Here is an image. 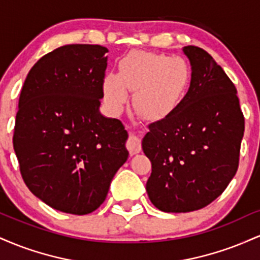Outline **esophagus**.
Returning <instances> with one entry per match:
<instances>
[{
  "mask_svg": "<svg viewBox=\"0 0 260 260\" xmlns=\"http://www.w3.org/2000/svg\"><path fill=\"white\" fill-rule=\"evenodd\" d=\"M126 147L131 155L139 153L140 149H142V144H140L139 137L134 136V134H129V137H128L127 143H126Z\"/></svg>",
  "mask_w": 260,
  "mask_h": 260,
  "instance_id": "esophagus-1",
  "label": "esophagus"
}]
</instances>
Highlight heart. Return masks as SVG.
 I'll use <instances>...</instances> for the list:
<instances>
[{
    "label": "heart",
    "mask_w": 260,
    "mask_h": 260,
    "mask_svg": "<svg viewBox=\"0 0 260 260\" xmlns=\"http://www.w3.org/2000/svg\"><path fill=\"white\" fill-rule=\"evenodd\" d=\"M189 82V68L182 58L151 52H132L120 63L118 76L107 74L106 100L120 109L134 92V107L150 120L165 117L180 104Z\"/></svg>",
    "instance_id": "1"
}]
</instances>
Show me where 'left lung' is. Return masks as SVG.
Wrapping results in <instances>:
<instances>
[{"label": "left lung", "instance_id": "left-lung-1", "mask_svg": "<svg viewBox=\"0 0 260 260\" xmlns=\"http://www.w3.org/2000/svg\"><path fill=\"white\" fill-rule=\"evenodd\" d=\"M192 64L187 94L142 142L151 161L147 192L166 213L207 207L236 175L244 117L234 83L205 50L183 49Z\"/></svg>", "mask_w": 260, "mask_h": 260}]
</instances>
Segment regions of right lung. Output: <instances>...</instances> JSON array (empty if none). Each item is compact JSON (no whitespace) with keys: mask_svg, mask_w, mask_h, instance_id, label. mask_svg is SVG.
Masks as SVG:
<instances>
[{"mask_svg":"<svg viewBox=\"0 0 260 260\" xmlns=\"http://www.w3.org/2000/svg\"><path fill=\"white\" fill-rule=\"evenodd\" d=\"M107 49L73 44L32 66L20 91L13 148L20 175L34 196L73 215L96 210L127 161L123 123L106 118Z\"/></svg>","mask_w":260,"mask_h":260,"instance_id":"add662e5","label":"right lung"}]
</instances>
